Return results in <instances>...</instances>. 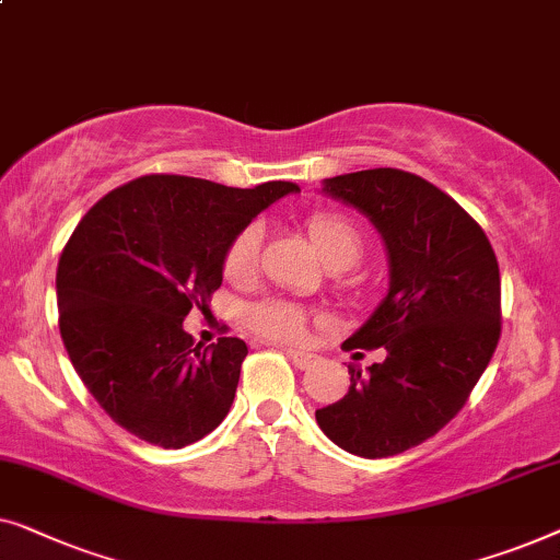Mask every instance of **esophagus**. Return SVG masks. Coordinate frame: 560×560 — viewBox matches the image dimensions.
<instances>
[{"label": "esophagus", "instance_id": "obj_1", "mask_svg": "<svg viewBox=\"0 0 560 560\" xmlns=\"http://www.w3.org/2000/svg\"><path fill=\"white\" fill-rule=\"evenodd\" d=\"M283 352H287V358L294 362L299 370L312 368L314 362H317V355H314V352H304V350H283Z\"/></svg>", "mask_w": 560, "mask_h": 560}]
</instances>
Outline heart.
Here are the masks:
<instances>
[{
  "instance_id": "obj_1",
  "label": "heart",
  "mask_w": 560,
  "mask_h": 560,
  "mask_svg": "<svg viewBox=\"0 0 560 560\" xmlns=\"http://www.w3.org/2000/svg\"><path fill=\"white\" fill-rule=\"evenodd\" d=\"M304 225L322 258L332 269H350L362 258V250H365L362 233L342 212H312ZM261 223H250L233 235L223 256V273L228 281L241 283L254 277L258 266V250H261ZM246 322L254 332L266 337V340L302 345L310 337L314 317L302 304L287 302V299H266V302L248 306Z\"/></svg>"
}]
</instances>
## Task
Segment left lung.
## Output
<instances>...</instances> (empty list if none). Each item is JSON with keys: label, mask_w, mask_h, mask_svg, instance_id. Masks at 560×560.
<instances>
[{"label": "left lung", "mask_w": 560, "mask_h": 560, "mask_svg": "<svg viewBox=\"0 0 560 560\" xmlns=\"http://www.w3.org/2000/svg\"><path fill=\"white\" fill-rule=\"evenodd\" d=\"M381 231L390 289L345 348L385 350L317 423L345 452L383 459L431 439L462 411L502 332L500 266L482 225L411 172L377 167L325 179Z\"/></svg>", "instance_id": "obj_1"}]
</instances>
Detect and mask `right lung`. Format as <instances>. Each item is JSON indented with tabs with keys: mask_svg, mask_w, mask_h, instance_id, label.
Returning <instances> with one entry per match:
<instances>
[{
	"mask_svg": "<svg viewBox=\"0 0 560 560\" xmlns=\"http://www.w3.org/2000/svg\"><path fill=\"white\" fill-rule=\"evenodd\" d=\"M294 183L254 190L185 175H144L81 218L58 261V325L98 406L129 434L183 448L231 411L248 355L238 337L212 348L183 329L223 283L233 235Z\"/></svg>",
	"mask_w": 560,
	"mask_h": 560,
	"instance_id": "obj_1",
	"label": "right lung"
}]
</instances>
